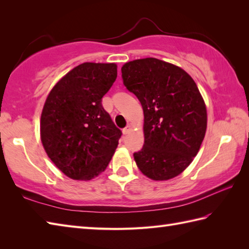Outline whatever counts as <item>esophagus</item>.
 Segmentation results:
<instances>
[{
  "label": "esophagus",
  "mask_w": 249,
  "mask_h": 249,
  "mask_svg": "<svg viewBox=\"0 0 249 249\" xmlns=\"http://www.w3.org/2000/svg\"><path fill=\"white\" fill-rule=\"evenodd\" d=\"M131 129H133V126H131V125H127V126H126V127L123 129V134H124V135L129 134L130 131H131Z\"/></svg>",
  "instance_id": "34e87169"
}]
</instances>
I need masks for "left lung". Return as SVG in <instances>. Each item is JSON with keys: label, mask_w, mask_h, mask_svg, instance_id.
I'll list each match as a JSON object with an SVG mask.
<instances>
[{"label": "left lung", "mask_w": 249, "mask_h": 249, "mask_svg": "<svg viewBox=\"0 0 249 249\" xmlns=\"http://www.w3.org/2000/svg\"><path fill=\"white\" fill-rule=\"evenodd\" d=\"M122 77L144 114V145L134 154L137 166L154 181L178 177L198 154L208 125L197 84L181 67L155 57L125 63Z\"/></svg>", "instance_id": "1"}]
</instances>
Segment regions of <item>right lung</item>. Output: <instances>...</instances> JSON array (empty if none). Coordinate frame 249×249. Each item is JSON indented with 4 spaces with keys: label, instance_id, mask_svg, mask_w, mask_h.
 Masks as SVG:
<instances>
[{
    "label": "right lung",
    "instance_id": "obj_1",
    "mask_svg": "<svg viewBox=\"0 0 249 249\" xmlns=\"http://www.w3.org/2000/svg\"><path fill=\"white\" fill-rule=\"evenodd\" d=\"M118 76L115 63H82L62 77L46 98L40 140L51 161L72 179L106 170L122 135L102 106Z\"/></svg>",
    "mask_w": 249,
    "mask_h": 249
}]
</instances>
